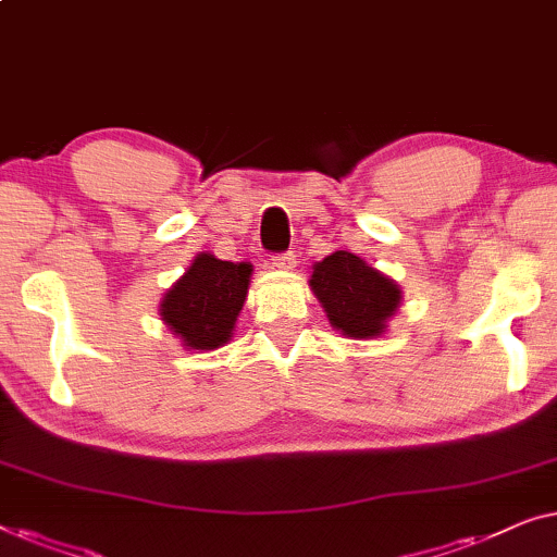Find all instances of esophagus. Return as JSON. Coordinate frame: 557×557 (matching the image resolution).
Segmentation results:
<instances>
[{"label": "esophagus", "mask_w": 557, "mask_h": 557, "mask_svg": "<svg viewBox=\"0 0 557 557\" xmlns=\"http://www.w3.org/2000/svg\"><path fill=\"white\" fill-rule=\"evenodd\" d=\"M297 268V262H295V255H277V257H272V270H277V272H293Z\"/></svg>", "instance_id": "obj_1"}]
</instances>
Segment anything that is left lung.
<instances>
[{"instance_id": "obj_1", "label": "left lung", "mask_w": 557, "mask_h": 557, "mask_svg": "<svg viewBox=\"0 0 557 557\" xmlns=\"http://www.w3.org/2000/svg\"><path fill=\"white\" fill-rule=\"evenodd\" d=\"M335 331L350 341H371L386 333L401 308V287L350 249H335L312 264L308 280Z\"/></svg>"}]
</instances>
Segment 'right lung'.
<instances>
[{
    "label": "right lung",
    "instance_id": "add662e5",
    "mask_svg": "<svg viewBox=\"0 0 557 557\" xmlns=\"http://www.w3.org/2000/svg\"><path fill=\"white\" fill-rule=\"evenodd\" d=\"M249 282V262H224L209 252H199L161 297L159 315L186 350H216L232 341Z\"/></svg>",
    "mask_w": 557,
    "mask_h": 557
}]
</instances>
